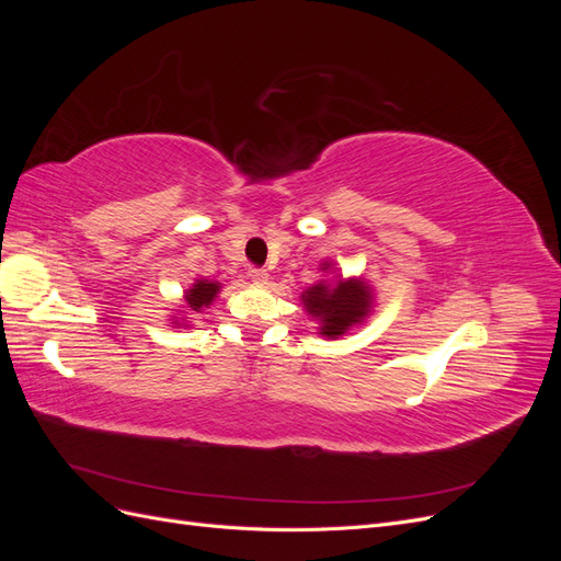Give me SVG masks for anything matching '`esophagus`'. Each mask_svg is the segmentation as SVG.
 <instances>
[{"label": "esophagus", "instance_id": "obj_1", "mask_svg": "<svg viewBox=\"0 0 561 561\" xmlns=\"http://www.w3.org/2000/svg\"><path fill=\"white\" fill-rule=\"evenodd\" d=\"M248 276L252 278V283H257V285H266L268 283V274H266L264 268H250Z\"/></svg>", "mask_w": 561, "mask_h": 561}]
</instances>
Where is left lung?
<instances>
[{
    "label": "left lung",
    "mask_w": 561,
    "mask_h": 561,
    "mask_svg": "<svg viewBox=\"0 0 561 561\" xmlns=\"http://www.w3.org/2000/svg\"><path fill=\"white\" fill-rule=\"evenodd\" d=\"M320 271L334 274L332 262H322ZM299 301L307 316L318 322V334L328 339H339L351 328H358L375 311V287L363 276L360 278H342L334 280L322 278L307 287L299 295Z\"/></svg>",
    "instance_id": "obj_1"
}]
</instances>
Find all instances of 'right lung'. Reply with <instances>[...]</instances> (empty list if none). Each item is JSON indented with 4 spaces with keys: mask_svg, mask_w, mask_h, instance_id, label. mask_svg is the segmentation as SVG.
<instances>
[{
    "mask_svg": "<svg viewBox=\"0 0 561 561\" xmlns=\"http://www.w3.org/2000/svg\"><path fill=\"white\" fill-rule=\"evenodd\" d=\"M222 290V283L219 280H208V278H196L192 283V287H186L184 290V304L178 309V316H173V325L175 328H192L190 325V316H198L206 311L210 304L215 301V297ZM183 318L180 319L179 316Z\"/></svg>",
    "mask_w": 561,
    "mask_h": 561,
    "instance_id": "add662e5",
    "label": "right lung"
}]
</instances>
